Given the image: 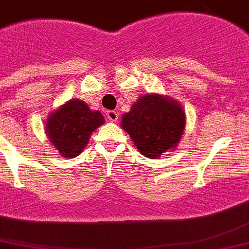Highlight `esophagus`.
Masks as SVG:
<instances>
[{
  "mask_svg": "<svg viewBox=\"0 0 249 249\" xmlns=\"http://www.w3.org/2000/svg\"><path fill=\"white\" fill-rule=\"evenodd\" d=\"M106 116H107L108 120L111 121H116L119 118V114L115 110H108V111H106Z\"/></svg>",
  "mask_w": 249,
  "mask_h": 249,
  "instance_id": "obj_1",
  "label": "esophagus"
}]
</instances>
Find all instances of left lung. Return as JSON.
Masks as SVG:
<instances>
[{
  "label": "left lung",
  "mask_w": 249,
  "mask_h": 249,
  "mask_svg": "<svg viewBox=\"0 0 249 249\" xmlns=\"http://www.w3.org/2000/svg\"><path fill=\"white\" fill-rule=\"evenodd\" d=\"M121 118V126L135 147L152 160L177 147L186 124L185 111L178 102L157 93L139 97Z\"/></svg>",
  "instance_id": "8db88e82"
}]
</instances>
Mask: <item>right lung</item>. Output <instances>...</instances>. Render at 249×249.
Returning a JSON list of instances; mask_svg holds the SVG:
<instances>
[{
    "label": "right lung",
    "instance_id": "1",
    "mask_svg": "<svg viewBox=\"0 0 249 249\" xmlns=\"http://www.w3.org/2000/svg\"><path fill=\"white\" fill-rule=\"evenodd\" d=\"M104 123L101 112L92 111L83 101L72 99L49 115L45 130L60 156L73 158L82 152L92 131Z\"/></svg>",
    "mask_w": 249,
    "mask_h": 249
}]
</instances>
